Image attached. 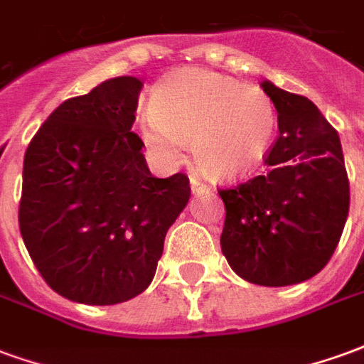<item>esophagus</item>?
Returning a JSON list of instances; mask_svg holds the SVG:
<instances>
[{"mask_svg": "<svg viewBox=\"0 0 364 364\" xmlns=\"http://www.w3.org/2000/svg\"><path fill=\"white\" fill-rule=\"evenodd\" d=\"M191 189L195 195H200V193H210V187L205 185V183L200 181L198 177H191Z\"/></svg>", "mask_w": 364, "mask_h": 364, "instance_id": "34e87169", "label": "esophagus"}]
</instances>
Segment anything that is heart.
I'll return each instance as SVG.
<instances>
[{
  "instance_id": "heart-1",
  "label": "heart",
  "mask_w": 364,
  "mask_h": 364,
  "mask_svg": "<svg viewBox=\"0 0 364 364\" xmlns=\"http://www.w3.org/2000/svg\"><path fill=\"white\" fill-rule=\"evenodd\" d=\"M151 107L138 120L146 146L173 164L191 140L198 167L214 179H236L259 166L277 128L267 93L198 68L167 75Z\"/></svg>"
}]
</instances>
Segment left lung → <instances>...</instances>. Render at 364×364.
Here are the masks:
<instances>
[{
	"instance_id": "8db88e82",
	"label": "left lung",
	"mask_w": 364,
	"mask_h": 364,
	"mask_svg": "<svg viewBox=\"0 0 364 364\" xmlns=\"http://www.w3.org/2000/svg\"><path fill=\"white\" fill-rule=\"evenodd\" d=\"M279 136L265 171L218 189L226 218L220 245L230 267L261 287L308 281L328 265L349 214V179L337 130L308 97L261 83Z\"/></svg>"
}]
</instances>
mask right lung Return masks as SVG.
Wrapping results in <instances>:
<instances>
[{"mask_svg":"<svg viewBox=\"0 0 364 364\" xmlns=\"http://www.w3.org/2000/svg\"><path fill=\"white\" fill-rule=\"evenodd\" d=\"M142 82L122 75L72 97L33 136L23 161L19 230L60 296L127 302L148 289L189 177L158 179L132 132Z\"/></svg>","mask_w":364,"mask_h":364,"instance_id":"add662e5","label":"right lung"}]
</instances>
